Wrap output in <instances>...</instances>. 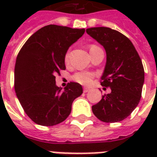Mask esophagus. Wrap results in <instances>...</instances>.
Segmentation results:
<instances>
[{"label":"esophagus","mask_w":157,"mask_h":157,"mask_svg":"<svg viewBox=\"0 0 157 157\" xmlns=\"http://www.w3.org/2000/svg\"><path fill=\"white\" fill-rule=\"evenodd\" d=\"M89 90H90V89L89 88H84V93H87Z\"/></svg>","instance_id":"esophagus-1"}]
</instances>
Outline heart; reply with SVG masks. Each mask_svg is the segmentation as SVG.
Returning <instances> with one entry per match:
<instances>
[{
	"instance_id": "1",
	"label": "heart",
	"mask_w": 157,
	"mask_h": 157,
	"mask_svg": "<svg viewBox=\"0 0 157 157\" xmlns=\"http://www.w3.org/2000/svg\"><path fill=\"white\" fill-rule=\"evenodd\" d=\"M96 48H98V46L95 45H90V51L94 50ZM69 57L70 54L69 52H67L65 54V58H64V61L66 63H69ZM94 77V75L90 72H87V71H80V72H76V74H74L72 76V80L74 81H76L77 83L81 84V85H84V86H87L90 85L92 81V79Z\"/></svg>"
}]
</instances>
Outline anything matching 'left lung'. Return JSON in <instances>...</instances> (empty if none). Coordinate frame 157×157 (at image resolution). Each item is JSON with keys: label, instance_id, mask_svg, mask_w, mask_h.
<instances>
[{"label": "left lung", "instance_id": "obj_1", "mask_svg": "<svg viewBox=\"0 0 157 157\" xmlns=\"http://www.w3.org/2000/svg\"><path fill=\"white\" fill-rule=\"evenodd\" d=\"M87 34L103 45L107 62L101 85L112 92L102 96L92 111L106 123L121 121L138 106L144 83V69L139 54L129 38L112 28L86 29Z\"/></svg>", "mask_w": 157, "mask_h": 157}]
</instances>
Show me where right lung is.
Listing matches in <instances>:
<instances>
[{"instance_id": "right-lung-1", "label": "right lung", "mask_w": 157, "mask_h": 157, "mask_svg": "<svg viewBox=\"0 0 157 157\" xmlns=\"http://www.w3.org/2000/svg\"><path fill=\"white\" fill-rule=\"evenodd\" d=\"M85 29L50 24L32 35L21 48L14 67V90L24 112L36 124L52 126L67 119L82 86L70 82L62 90L55 76L65 70V54Z\"/></svg>"}]
</instances>
